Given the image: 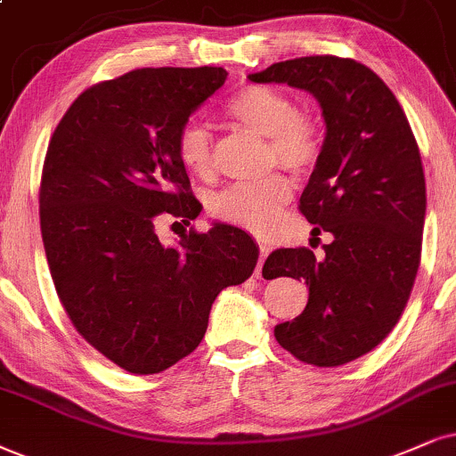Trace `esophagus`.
<instances>
[{
    "label": "esophagus",
    "mask_w": 456,
    "mask_h": 456,
    "mask_svg": "<svg viewBox=\"0 0 456 456\" xmlns=\"http://www.w3.org/2000/svg\"><path fill=\"white\" fill-rule=\"evenodd\" d=\"M258 250H261V258H258L255 278H261V275H263V263H265V258H267V255H269V246L265 244V241L258 240Z\"/></svg>",
    "instance_id": "1"
}]
</instances>
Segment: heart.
Segmentation results:
<instances>
[{
  "label": "heart",
  "instance_id": "heart-1",
  "mask_svg": "<svg viewBox=\"0 0 456 456\" xmlns=\"http://www.w3.org/2000/svg\"><path fill=\"white\" fill-rule=\"evenodd\" d=\"M224 115L269 141L271 155L290 170H305L320 153V136L311 119L297 111L295 101L278 88L248 86L224 105ZM176 155L189 175L206 178L215 170L210 132L201 124H187L176 136ZM292 198V183L281 175L263 181L238 183L215 198L212 208L224 221L255 233L278 224Z\"/></svg>",
  "mask_w": 456,
  "mask_h": 456
}]
</instances>
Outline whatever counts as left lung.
<instances>
[{"instance_id":"1","label":"left lung","mask_w":456,"mask_h":456,"mask_svg":"<svg viewBox=\"0 0 456 456\" xmlns=\"http://www.w3.org/2000/svg\"><path fill=\"white\" fill-rule=\"evenodd\" d=\"M248 79L305 90L322 109L324 142L301 212L332 241L320 261L309 248H280L263 275L309 288L303 314L275 326L281 347L307 364L343 366L387 337L417 278L428 206L417 141L394 92L362 62L303 56Z\"/></svg>"}]
</instances>
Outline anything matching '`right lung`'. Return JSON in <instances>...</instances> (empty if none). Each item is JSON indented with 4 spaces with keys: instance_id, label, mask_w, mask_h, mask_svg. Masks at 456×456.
<instances>
[{
    "instance_id": "add662e5",
    "label": "right lung",
    "mask_w": 456,
    "mask_h": 456,
    "mask_svg": "<svg viewBox=\"0 0 456 456\" xmlns=\"http://www.w3.org/2000/svg\"><path fill=\"white\" fill-rule=\"evenodd\" d=\"M224 79L223 67H159L92 86L45 153L39 221L56 292L77 332L128 372L191 354L218 292L256 267L255 240L232 224L175 246L155 233L161 218L201 212L176 136Z\"/></svg>"
}]
</instances>
